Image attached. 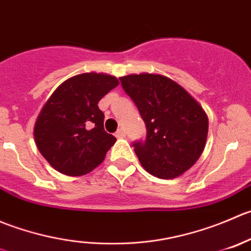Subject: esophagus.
<instances>
[{
  "label": "esophagus",
  "instance_id": "esophagus-1",
  "mask_svg": "<svg viewBox=\"0 0 251 251\" xmlns=\"http://www.w3.org/2000/svg\"><path fill=\"white\" fill-rule=\"evenodd\" d=\"M116 136H117L118 139H122V138H125L126 136V130H125V128H120L118 129L117 131H116V134H115Z\"/></svg>",
  "mask_w": 251,
  "mask_h": 251
}]
</instances>
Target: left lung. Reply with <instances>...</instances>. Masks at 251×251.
Returning a JSON list of instances; mask_svg holds the SVG:
<instances>
[{"instance_id": "8db88e82", "label": "left lung", "mask_w": 251, "mask_h": 251, "mask_svg": "<svg viewBox=\"0 0 251 251\" xmlns=\"http://www.w3.org/2000/svg\"><path fill=\"white\" fill-rule=\"evenodd\" d=\"M120 79L146 126L145 141L133 143L141 166L162 179L182 176L205 149L209 131L205 111L165 75L141 73Z\"/></svg>"}]
</instances>
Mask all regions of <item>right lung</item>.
I'll list each match as a JSON object with an SVG mask.
<instances>
[{"label":"right lung","mask_w":251,"mask_h":251,"mask_svg":"<svg viewBox=\"0 0 251 251\" xmlns=\"http://www.w3.org/2000/svg\"><path fill=\"white\" fill-rule=\"evenodd\" d=\"M120 84L103 73H83L67 79L42 107L34 126L41 155L56 171L79 177L95 170L116 138L103 129L105 115L98 103Z\"/></svg>","instance_id":"right-lung-1"}]
</instances>
